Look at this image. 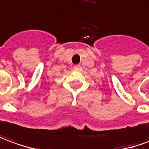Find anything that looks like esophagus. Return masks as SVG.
<instances>
[{"instance_id": "obj_1", "label": "esophagus", "mask_w": 149, "mask_h": 149, "mask_svg": "<svg viewBox=\"0 0 149 149\" xmlns=\"http://www.w3.org/2000/svg\"><path fill=\"white\" fill-rule=\"evenodd\" d=\"M74 70H81V65H75L74 66Z\"/></svg>"}]
</instances>
